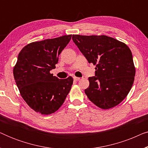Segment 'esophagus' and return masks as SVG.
I'll return each mask as SVG.
<instances>
[{"instance_id":"1","label":"esophagus","mask_w":148,"mask_h":148,"mask_svg":"<svg viewBox=\"0 0 148 148\" xmlns=\"http://www.w3.org/2000/svg\"><path fill=\"white\" fill-rule=\"evenodd\" d=\"M73 79L75 81H79L80 79L79 77H73Z\"/></svg>"}]
</instances>
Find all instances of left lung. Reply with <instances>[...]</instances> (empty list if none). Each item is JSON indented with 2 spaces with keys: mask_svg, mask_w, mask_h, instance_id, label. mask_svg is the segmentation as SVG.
Listing matches in <instances>:
<instances>
[{
  "mask_svg": "<svg viewBox=\"0 0 148 148\" xmlns=\"http://www.w3.org/2000/svg\"><path fill=\"white\" fill-rule=\"evenodd\" d=\"M73 41L89 63L96 64L85 93L99 108L109 109L126 98L134 82L135 68L126 44L106 36L73 35Z\"/></svg>",
  "mask_w": 148,
  "mask_h": 148,
  "instance_id": "left-lung-1",
  "label": "left lung"
}]
</instances>
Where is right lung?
I'll use <instances>...</instances> for the list:
<instances>
[{"mask_svg":"<svg viewBox=\"0 0 148 148\" xmlns=\"http://www.w3.org/2000/svg\"><path fill=\"white\" fill-rule=\"evenodd\" d=\"M63 36L30 43L19 52L13 75L20 94L30 108L42 114L54 113L62 106L71 88V77L60 79L50 71L71 39Z\"/></svg>","mask_w":148,"mask_h":148,"instance_id":"1","label":"right lung"}]
</instances>
